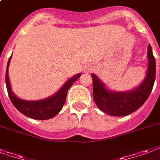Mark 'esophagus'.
<instances>
[{"label": "esophagus", "mask_w": 160, "mask_h": 160, "mask_svg": "<svg viewBox=\"0 0 160 160\" xmlns=\"http://www.w3.org/2000/svg\"><path fill=\"white\" fill-rule=\"evenodd\" d=\"M92 69H91V67H88V71H91Z\"/></svg>", "instance_id": "1"}]
</instances>
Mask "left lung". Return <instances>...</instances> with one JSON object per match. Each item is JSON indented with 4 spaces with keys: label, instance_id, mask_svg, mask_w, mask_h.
Segmentation results:
<instances>
[{
    "label": "left lung",
    "instance_id": "left-lung-1",
    "mask_svg": "<svg viewBox=\"0 0 160 160\" xmlns=\"http://www.w3.org/2000/svg\"><path fill=\"white\" fill-rule=\"evenodd\" d=\"M148 70L143 81L135 88L119 92L108 88L95 74L93 78V100L99 110L113 116H124L141 107L149 97L155 81L156 64L152 47L148 46Z\"/></svg>",
    "mask_w": 160,
    "mask_h": 160
}]
</instances>
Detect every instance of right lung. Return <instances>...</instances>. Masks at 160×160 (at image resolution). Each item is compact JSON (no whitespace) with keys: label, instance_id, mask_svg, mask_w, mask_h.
Segmentation results:
<instances>
[{"label":"right lung","instance_id":"right-lung-1","mask_svg":"<svg viewBox=\"0 0 160 160\" xmlns=\"http://www.w3.org/2000/svg\"><path fill=\"white\" fill-rule=\"evenodd\" d=\"M12 56H10L7 62V71H6V84H7L8 95L13 105L16 107L19 112H21L22 114H23L24 116L29 118L35 119V120H48L55 117L62 110L66 101L68 90L78 80V78H80V76L82 75L81 73H78L68 79L55 94L48 98L39 99V100H25L18 98L12 90L9 76H8V68H9Z\"/></svg>","mask_w":160,"mask_h":160}]
</instances>
